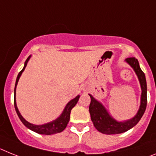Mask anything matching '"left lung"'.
<instances>
[{"instance_id": "left-lung-1", "label": "left lung", "mask_w": 156, "mask_h": 156, "mask_svg": "<svg viewBox=\"0 0 156 156\" xmlns=\"http://www.w3.org/2000/svg\"><path fill=\"white\" fill-rule=\"evenodd\" d=\"M125 61L133 68L140 83L141 90H142L140 106L136 115L133 118L122 122H118L108 114V112L101 103L97 101L91 94H89L91 98V101L89 107L91 120L97 130L103 134H119L131 129L140 121L147 107V82H146L144 73L140 67L138 60L136 58L134 57L127 58Z\"/></svg>"}]
</instances>
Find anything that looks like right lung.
<instances>
[{
  "instance_id": "add662e5",
  "label": "right lung",
  "mask_w": 156,
  "mask_h": 156,
  "mask_svg": "<svg viewBox=\"0 0 156 156\" xmlns=\"http://www.w3.org/2000/svg\"><path fill=\"white\" fill-rule=\"evenodd\" d=\"M30 58H31V55L26 59L25 62H24V66H23V69H22V70H20V72L18 74L17 78H16V81L15 89H14V106H15L16 112L17 113L20 120H21V122L23 123V125H25L27 129H31V131H34L35 133H39V134L43 135H53L56 134V133H61V132H62L64 129H66V125H67L68 122H69V120H70V116L71 109L75 106V105L77 104V102L78 101V99H79L80 96L78 95L75 98L72 99L70 101H69V102L67 103V105H66V107H65V108H64V110L63 112H62V114L59 116V117H58L56 120H53L51 122L42 125H35L31 124V123L27 122V120L23 118V116H21V114L20 113L17 106H16V86H17L21 74L23 73L24 69H25L26 66H27V62H28V60L30 59Z\"/></svg>"
}]
</instances>
